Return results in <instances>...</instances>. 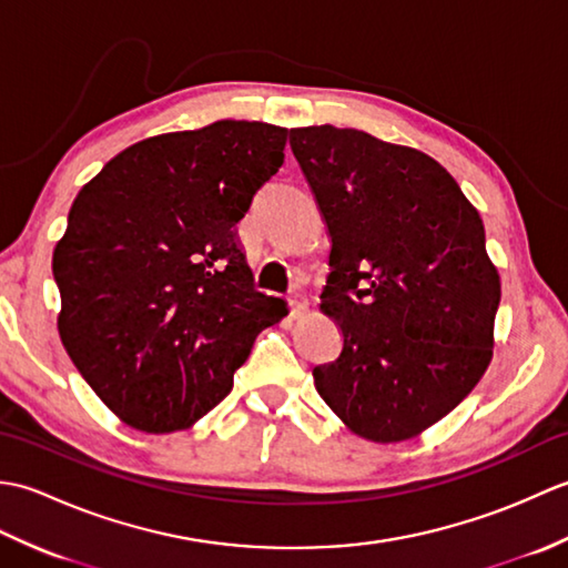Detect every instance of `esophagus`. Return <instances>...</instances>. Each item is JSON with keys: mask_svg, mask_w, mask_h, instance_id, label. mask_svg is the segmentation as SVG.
<instances>
[{"mask_svg": "<svg viewBox=\"0 0 568 568\" xmlns=\"http://www.w3.org/2000/svg\"><path fill=\"white\" fill-rule=\"evenodd\" d=\"M287 305H291V312H293V317H297V315H303V312L307 310V297L305 295H300V293H293L291 297H287Z\"/></svg>", "mask_w": 568, "mask_h": 568, "instance_id": "obj_1", "label": "esophagus"}]
</instances>
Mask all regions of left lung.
I'll list each match as a JSON object with an SVG mask.
<instances>
[{
    "instance_id": "obj_1",
    "label": "left lung",
    "mask_w": 568,
    "mask_h": 568,
    "mask_svg": "<svg viewBox=\"0 0 568 568\" xmlns=\"http://www.w3.org/2000/svg\"><path fill=\"white\" fill-rule=\"evenodd\" d=\"M332 239L320 310L342 352L315 388L358 437L413 439L493 358L500 275L478 210L427 153L332 124L291 129Z\"/></svg>"
}]
</instances>
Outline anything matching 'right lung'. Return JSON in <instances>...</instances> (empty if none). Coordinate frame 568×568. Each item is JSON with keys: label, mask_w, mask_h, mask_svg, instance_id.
Returning <instances> with one entry per match:
<instances>
[{"label": "right lung", "mask_w": 568, "mask_h": 568, "mask_svg": "<svg viewBox=\"0 0 568 568\" xmlns=\"http://www.w3.org/2000/svg\"><path fill=\"white\" fill-rule=\"evenodd\" d=\"M287 129L222 119L124 149L84 185L53 251L58 332L124 425L187 429L287 315L253 291L234 226L281 171Z\"/></svg>", "instance_id": "add662e5"}]
</instances>
